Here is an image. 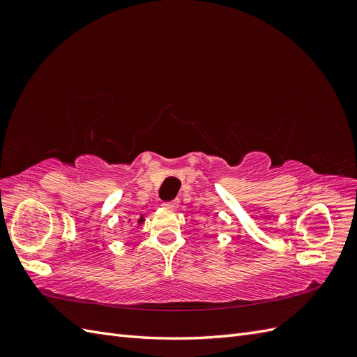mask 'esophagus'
Returning a JSON list of instances; mask_svg holds the SVG:
<instances>
[{
    "instance_id": "esophagus-1",
    "label": "esophagus",
    "mask_w": 357,
    "mask_h": 357,
    "mask_svg": "<svg viewBox=\"0 0 357 357\" xmlns=\"http://www.w3.org/2000/svg\"><path fill=\"white\" fill-rule=\"evenodd\" d=\"M164 208L169 211H176L178 208V201H171L168 204H164Z\"/></svg>"
}]
</instances>
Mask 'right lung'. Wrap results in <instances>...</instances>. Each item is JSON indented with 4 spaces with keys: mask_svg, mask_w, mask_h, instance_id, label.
<instances>
[{
    "mask_svg": "<svg viewBox=\"0 0 357 357\" xmlns=\"http://www.w3.org/2000/svg\"><path fill=\"white\" fill-rule=\"evenodd\" d=\"M144 222H146V218L144 215H139V218L135 220V225H137V228H139V226L142 225H144Z\"/></svg>",
    "mask_w": 357,
    "mask_h": 357,
    "instance_id": "add662e5",
    "label": "right lung"
}]
</instances>
